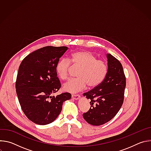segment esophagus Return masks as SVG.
<instances>
[{
	"mask_svg": "<svg viewBox=\"0 0 151 151\" xmlns=\"http://www.w3.org/2000/svg\"><path fill=\"white\" fill-rule=\"evenodd\" d=\"M80 97V96L79 94H72V98L73 99H75V100H78Z\"/></svg>",
	"mask_w": 151,
	"mask_h": 151,
	"instance_id": "34e87169",
	"label": "esophagus"
}]
</instances>
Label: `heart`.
I'll return each instance as SVG.
<instances>
[{
  "label": "heart",
  "mask_w": 151,
  "mask_h": 151,
  "mask_svg": "<svg viewBox=\"0 0 151 151\" xmlns=\"http://www.w3.org/2000/svg\"><path fill=\"white\" fill-rule=\"evenodd\" d=\"M70 63L80 69L77 74L78 78L70 79L63 85V90L69 93L82 91L87 85L89 88L97 87L103 81L107 72V64L104 61L97 59L90 52L78 51L70 55L69 60L63 58L57 63L56 72L61 79L68 78Z\"/></svg>",
  "instance_id": "1"
}]
</instances>
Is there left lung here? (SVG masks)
I'll list each match as a JSON object with an SVG mask.
<instances>
[{"mask_svg": "<svg viewBox=\"0 0 151 151\" xmlns=\"http://www.w3.org/2000/svg\"><path fill=\"white\" fill-rule=\"evenodd\" d=\"M107 72L103 81L83 94L91 101L90 109L83 114L85 120L93 125H103L111 120L123 104L125 76L120 61L107 54Z\"/></svg>", "mask_w": 151, "mask_h": 151, "instance_id": "8db88e82", "label": "left lung"}]
</instances>
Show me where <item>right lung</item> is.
<instances>
[{
	"label": "right lung",
	"mask_w": 151,
	"mask_h": 151,
	"mask_svg": "<svg viewBox=\"0 0 151 151\" xmlns=\"http://www.w3.org/2000/svg\"><path fill=\"white\" fill-rule=\"evenodd\" d=\"M68 49L43 47L27 55L20 64L15 83L17 94L25 115L36 124L52 122L60 114L63 102L71 99L69 93L52 96L61 87L57 63Z\"/></svg>",
	"instance_id": "1"
}]
</instances>
